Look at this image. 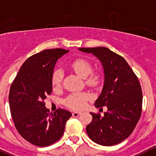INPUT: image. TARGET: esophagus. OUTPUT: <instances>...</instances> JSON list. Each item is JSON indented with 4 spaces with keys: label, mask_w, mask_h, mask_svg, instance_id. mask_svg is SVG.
Masks as SVG:
<instances>
[{
    "label": "esophagus",
    "mask_w": 156,
    "mask_h": 156,
    "mask_svg": "<svg viewBox=\"0 0 156 156\" xmlns=\"http://www.w3.org/2000/svg\"><path fill=\"white\" fill-rule=\"evenodd\" d=\"M81 114V112H73V117H77V116H79Z\"/></svg>",
    "instance_id": "34e87169"
}]
</instances>
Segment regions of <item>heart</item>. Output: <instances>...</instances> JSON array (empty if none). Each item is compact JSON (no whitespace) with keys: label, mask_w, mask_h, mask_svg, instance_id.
Wrapping results in <instances>:
<instances>
[{"label":"heart","mask_w":156,"mask_h":156,"mask_svg":"<svg viewBox=\"0 0 156 156\" xmlns=\"http://www.w3.org/2000/svg\"><path fill=\"white\" fill-rule=\"evenodd\" d=\"M70 66L80 76L87 78V83L90 86H96L100 81V77L97 73H91L93 68L88 60L85 59H76L70 63ZM63 72L57 69L53 71L51 77V83L53 88H58L63 80ZM90 96L87 93H75L68 96L64 99V104L74 110H80L86 106Z\"/></svg>","instance_id":"obj_1"}]
</instances>
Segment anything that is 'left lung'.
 Here are the masks:
<instances>
[{"mask_svg":"<svg viewBox=\"0 0 156 156\" xmlns=\"http://www.w3.org/2000/svg\"><path fill=\"white\" fill-rule=\"evenodd\" d=\"M79 50L93 53L104 69V84L95 106H106L107 112L103 116L90 112L93 120L86 129L87 134L101 146L120 143L133 133L142 113V92L139 80L125 59L109 49L98 47Z\"/></svg>","mask_w":156,"mask_h":156,"instance_id":"left-lung-1","label":"left lung"}]
</instances>
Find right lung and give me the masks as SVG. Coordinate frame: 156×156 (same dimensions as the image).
Instances as JSON below:
<instances>
[{
	"label": "right lung",
	"instance_id": "1",
	"mask_svg": "<svg viewBox=\"0 0 156 156\" xmlns=\"http://www.w3.org/2000/svg\"><path fill=\"white\" fill-rule=\"evenodd\" d=\"M64 49H49L30 57L10 86L9 103L14 126L20 136L34 146L44 147L62 137L72 114L45 106L44 99L52 92L51 77L57 60L68 53Z\"/></svg>",
	"mask_w": 156,
	"mask_h": 156
}]
</instances>
